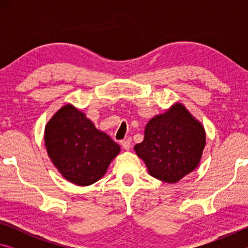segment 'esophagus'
<instances>
[{
  "label": "esophagus",
  "mask_w": 248,
  "mask_h": 248,
  "mask_svg": "<svg viewBox=\"0 0 248 248\" xmlns=\"http://www.w3.org/2000/svg\"><path fill=\"white\" fill-rule=\"evenodd\" d=\"M121 145H123V148L124 149V150H129L130 148H131V143H130L129 141H127V140H124V141H121Z\"/></svg>",
  "instance_id": "obj_1"
}]
</instances>
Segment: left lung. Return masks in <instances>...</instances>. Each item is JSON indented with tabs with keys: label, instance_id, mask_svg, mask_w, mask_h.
Segmentation results:
<instances>
[{
	"label": "left lung",
	"instance_id": "left-lung-1",
	"mask_svg": "<svg viewBox=\"0 0 248 248\" xmlns=\"http://www.w3.org/2000/svg\"><path fill=\"white\" fill-rule=\"evenodd\" d=\"M205 145V131L186 107L175 103L145 125L144 139L134 145L151 176L175 184L199 165Z\"/></svg>",
	"mask_w": 248,
	"mask_h": 248
}]
</instances>
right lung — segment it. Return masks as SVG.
Returning <instances> with one entry per match:
<instances>
[{
	"mask_svg": "<svg viewBox=\"0 0 248 248\" xmlns=\"http://www.w3.org/2000/svg\"><path fill=\"white\" fill-rule=\"evenodd\" d=\"M45 145L59 173L78 186L99 180L120 152L119 144L71 104L59 109L46 124Z\"/></svg>",
	"mask_w": 248,
	"mask_h": 248,
	"instance_id": "1",
	"label": "right lung"
}]
</instances>
